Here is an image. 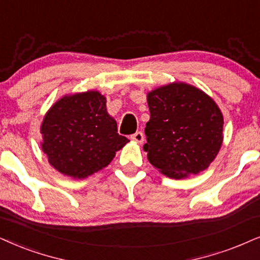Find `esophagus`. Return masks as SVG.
I'll return each mask as SVG.
<instances>
[{"label":"esophagus","mask_w":260,"mask_h":260,"mask_svg":"<svg viewBox=\"0 0 260 260\" xmlns=\"http://www.w3.org/2000/svg\"><path fill=\"white\" fill-rule=\"evenodd\" d=\"M131 139L137 141V143H143L144 141V134L141 132H136L134 134L131 136Z\"/></svg>","instance_id":"34e87169"}]
</instances>
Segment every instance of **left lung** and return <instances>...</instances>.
<instances>
[{
  "mask_svg": "<svg viewBox=\"0 0 260 260\" xmlns=\"http://www.w3.org/2000/svg\"><path fill=\"white\" fill-rule=\"evenodd\" d=\"M147 159L164 175L182 179L210 166L222 145L221 110L203 91L177 83L147 94Z\"/></svg>",
  "mask_w": 260,
  "mask_h": 260,
  "instance_id": "1",
  "label": "left lung"
}]
</instances>
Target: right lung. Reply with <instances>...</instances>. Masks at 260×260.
<instances>
[{
  "label": "right lung",
  "mask_w": 260,
  "mask_h": 260,
  "mask_svg": "<svg viewBox=\"0 0 260 260\" xmlns=\"http://www.w3.org/2000/svg\"><path fill=\"white\" fill-rule=\"evenodd\" d=\"M42 149L64 175L86 177L111 162L128 140L107 113L106 98L88 91L61 98L42 123Z\"/></svg>",
  "instance_id": "obj_1"
}]
</instances>
